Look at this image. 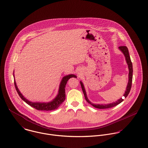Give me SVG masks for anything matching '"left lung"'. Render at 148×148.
<instances>
[{
	"instance_id": "1",
	"label": "left lung",
	"mask_w": 148,
	"mask_h": 148,
	"mask_svg": "<svg viewBox=\"0 0 148 148\" xmlns=\"http://www.w3.org/2000/svg\"><path fill=\"white\" fill-rule=\"evenodd\" d=\"M119 48L120 49V50L123 53V54L124 55L125 57V60L127 62V64L128 65V68H129V80H128V83L127 85V89L125 90V92L124 95V96L125 97V98H126L127 95H129L130 89H131V86H132V78H133V66H132V63L131 62L130 60V58L129 54V51H128V49L126 46H120L119 47ZM80 84L83 90V92L84 93V95L85 99L86 100V101L90 104H91L93 106H94L95 108H99V109H106V108H112L114 107L115 106L120 104L123 100L124 99H123L122 98L120 99L119 100H118L117 101H116V102L112 103H110V104H92L88 99L87 96H86V93L85 92V89L84 88V86L83 83L80 82Z\"/></svg>"
}]
</instances>
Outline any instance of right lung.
Wrapping results in <instances>:
<instances>
[{
    "label": "right lung",
    "instance_id": "1",
    "mask_svg": "<svg viewBox=\"0 0 148 148\" xmlns=\"http://www.w3.org/2000/svg\"><path fill=\"white\" fill-rule=\"evenodd\" d=\"M71 77H77L76 75H68L67 76H65L63 77V78L62 79L60 84L59 86V93L57 95V96L51 102L49 103H34V102H31L29 100H28L27 99H26L23 96V95L21 93V92L19 91L16 82H15V80H14V84L16 88V90L18 93V95H19V96L21 97V99L25 102L27 104H28L29 106L34 108L35 109L39 110H55L58 109V108L60 106L62 103H63L65 99V85L66 84V83L68 82V80L71 78Z\"/></svg>",
    "mask_w": 148,
    "mask_h": 148
}]
</instances>
